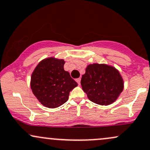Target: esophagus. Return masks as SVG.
I'll return each mask as SVG.
<instances>
[{"instance_id": "esophagus-1", "label": "esophagus", "mask_w": 150, "mask_h": 150, "mask_svg": "<svg viewBox=\"0 0 150 150\" xmlns=\"http://www.w3.org/2000/svg\"><path fill=\"white\" fill-rule=\"evenodd\" d=\"M80 80H81L80 78L76 79V82H77V84H78V85H80Z\"/></svg>"}]
</instances>
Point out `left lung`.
<instances>
[{
	"instance_id": "obj_1",
	"label": "left lung",
	"mask_w": 150,
	"mask_h": 150,
	"mask_svg": "<svg viewBox=\"0 0 150 150\" xmlns=\"http://www.w3.org/2000/svg\"><path fill=\"white\" fill-rule=\"evenodd\" d=\"M80 83L89 100L100 105L112 104L123 89L119 72L105 64L88 65Z\"/></svg>"
}]
</instances>
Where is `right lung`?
Segmentation results:
<instances>
[{"label":"right lung","instance_id":"add662e5","mask_svg":"<svg viewBox=\"0 0 150 150\" xmlns=\"http://www.w3.org/2000/svg\"><path fill=\"white\" fill-rule=\"evenodd\" d=\"M63 60L46 58L38 64L31 77L32 92L44 106L56 108L66 102L77 83L64 70Z\"/></svg>","mask_w":150,"mask_h":150}]
</instances>
